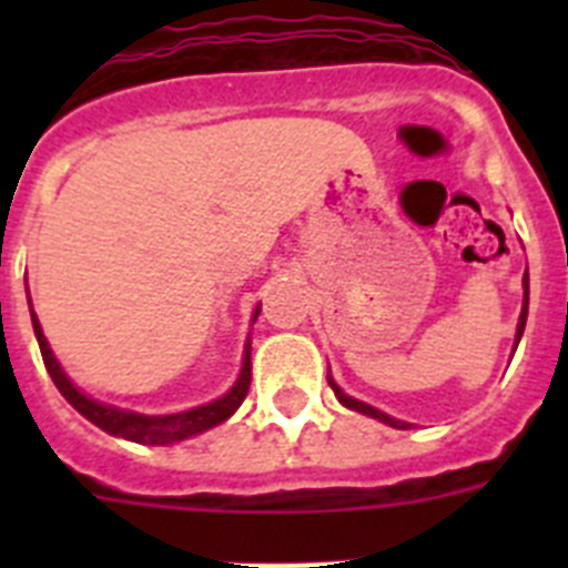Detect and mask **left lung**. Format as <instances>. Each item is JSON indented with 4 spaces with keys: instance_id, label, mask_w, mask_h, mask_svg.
<instances>
[{
    "instance_id": "left-lung-1",
    "label": "left lung",
    "mask_w": 568,
    "mask_h": 568,
    "mask_svg": "<svg viewBox=\"0 0 568 568\" xmlns=\"http://www.w3.org/2000/svg\"><path fill=\"white\" fill-rule=\"evenodd\" d=\"M526 313H529V273L524 275V310H520V321H518V335H515V349H518V341H520V335H524V327H526ZM327 381H329V386H333L335 398H338L341 404L346 406V409H355V413H364V415H369V418H378V420H384V424L395 426V429H406V426H409V424H404V420H395V418H389V415H384V413H381V409H375V406L364 404V400H355V398H349V395H346L344 389H341V386L335 384L333 378H329V375H327Z\"/></svg>"
}]
</instances>
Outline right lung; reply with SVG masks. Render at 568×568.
<instances>
[{"label":"right lung","instance_id":"right-lung-1","mask_svg":"<svg viewBox=\"0 0 568 568\" xmlns=\"http://www.w3.org/2000/svg\"><path fill=\"white\" fill-rule=\"evenodd\" d=\"M30 318H33V333H37L39 349H42V361L44 366H48L50 378H53L59 393L64 395V400H68L77 413H82L90 424H97L99 429H104L108 435H119V438L124 440L148 444V446L175 444V440L193 438V435L204 433V429H213V426H219L222 420H227L230 415L239 409L241 400L247 398L250 378H253V366H250V344L244 346V364H241L239 381H235L233 389H230L224 398L213 400V404L195 406V409H187V413H179V415H139V413H128V409H115V406L99 404V400L88 398V395H82L77 386L70 384V378L62 373L59 361L53 358V353H50V344L48 338H44L42 327H39V318L33 310H30ZM255 318H258V310H255L253 315V321Z\"/></svg>","mask_w":568,"mask_h":568}]
</instances>
